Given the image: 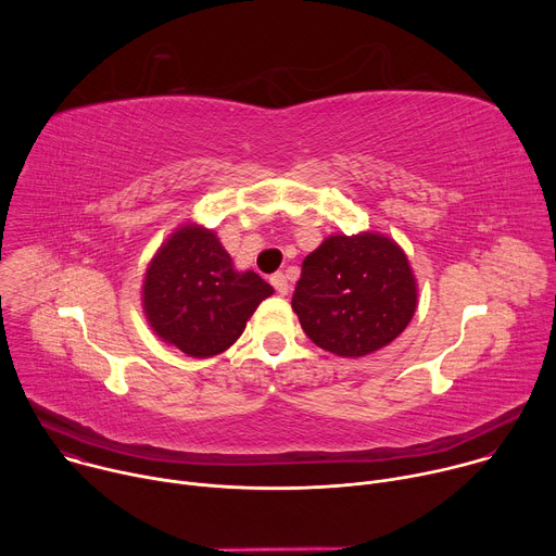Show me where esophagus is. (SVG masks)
<instances>
[{
	"label": "esophagus",
	"mask_w": 556,
	"mask_h": 556,
	"mask_svg": "<svg viewBox=\"0 0 556 556\" xmlns=\"http://www.w3.org/2000/svg\"><path fill=\"white\" fill-rule=\"evenodd\" d=\"M270 283H273V288L277 290V294H288V290H290V283H288V279H286V275L283 273H275L273 277H270Z\"/></svg>",
	"instance_id": "obj_1"
}]
</instances>
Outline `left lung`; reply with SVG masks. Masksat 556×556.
I'll list each match as a JSON object with an SVG mask.
<instances>
[{"instance_id":"8db88e82","label":"left lung","mask_w":556,"mask_h":556,"mask_svg":"<svg viewBox=\"0 0 556 556\" xmlns=\"http://www.w3.org/2000/svg\"><path fill=\"white\" fill-rule=\"evenodd\" d=\"M416 299L409 262L391 240L334 235L303 260L292 309L312 343L356 358L403 334Z\"/></svg>"}]
</instances>
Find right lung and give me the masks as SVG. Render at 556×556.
Instances as JSON below:
<instances>
[{
    "label": "right lung",
    "mask_w": 556,
    "mask_h": 556,
    "mask_svg": "<svg viewBox=\"0 0 556 556\" xmlns=\"http://www.w3.org/2000/svg\"><path fill=\"white\" fill-rule=\"evenodd\" d=\"M273 286L257 273H235L217 237L182 226L149 264L142 301L153 332L189 356L228 350Z\"/></svg>",
    "instance_id": "right-lung-1"
}]
</instances>
